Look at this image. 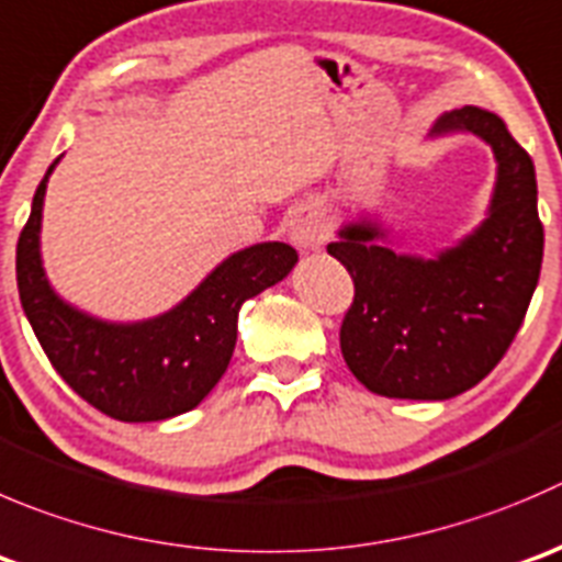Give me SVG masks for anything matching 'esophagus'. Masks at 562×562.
I'll return each mask as SVG.
<instances>
[{"label":"esophagus","instance_id":"1","mask_svg":"<svg viewBox=\"0 0 562 562\" xmlns=\"http://www.w3.org/2000/svg\"><path fill=\"white\" fill-rule=\"evenodd\" d=\"M288 233H291V241L302 249L321 247L326 238V216L318 205H296L291 211V222H288Z\"/></svg>","mask_w":562,"mask_h":562}]
</instances>
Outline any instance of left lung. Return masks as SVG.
I'll list each match as a JSON object with an SVG mask.
<instances>
[{
  "label": "left lung",
  "instance_id": "left-lung-1",
  "mask_svg": "<svg viewBox=\"0 0 562 562\" xmlns=\"http://www.w3.org/2000/svg\"><path fill=\"white\" fill-rule=\"evenodd\" d=\"M472 131L499 161L492 214L475 236L437 260L395 255L373 225H348L335 255L353 280L340 324L342 359L386 397L445 401L486 379L514 342L543 260L536 167L497 114L453 109L434 134Z\"/></svg>",
  "mask_w": 562,
  "mask_h": 562
}]
</instances>
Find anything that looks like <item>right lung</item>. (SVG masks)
Masks as SVG:
<instances>
[{
    "label": "right lung",
    "instance_id": "add662e5",
    "mask_svg": "<svg viewBox=\"0 0 562 562\" xmlns=\"http://www.w3.org/2000/svg\"><path fill=\"white\" fill-rule=\"evenodd\" d=\"M32 200V214L15 247L21 307L37 342L65 384L106 417L154 423L198 406L236 348L238 310L247 299L280 282L299 260L282 241L227 258L187 302L145 324H103L59 302L43 277L37 231L46 181Z\"/></svg>",
    "mask_w": 562,
    "mask_h": 562
}]
</instances>
